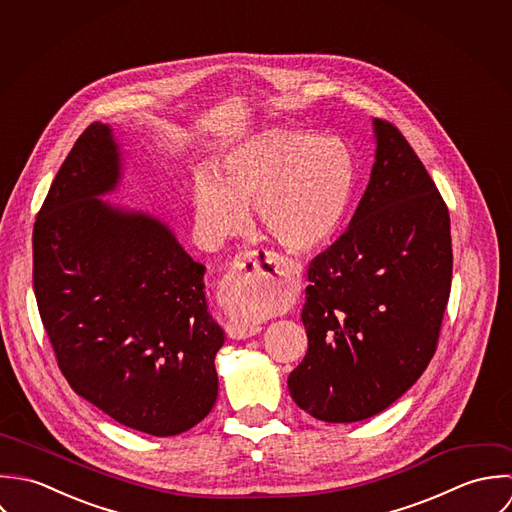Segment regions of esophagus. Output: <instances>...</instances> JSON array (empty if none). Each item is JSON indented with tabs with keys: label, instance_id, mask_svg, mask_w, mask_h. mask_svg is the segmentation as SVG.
I'll list each match as a JSON object with an SVG mask.
<instances>
[{
	"label": "esophagus",
	"instance_id": "34e87169",
	"mask_svg": "<svg viewBox=\"0 0 512 512\" xmlns=\"http://www.w3.org/2000/svg\"><path fill=\"white\" fill-rule=\"evenodd\" d=\"M301 279V265L277 259L269 271L263 267V257L257 251L239 253L221 283V295L229 301H241L251 295L285 297ZM261 332L257 324H245L239 320L227 322V334L235 340H245Z\"/></svg>",
	"mask_w": 512,
	"mask_h": 512
}]
</instances>
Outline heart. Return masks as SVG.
Instances as JSON below:
<instances>
[{
  "label": "heart",
  "instance_id": "heart-1",
  "mask_svg": "<svg viewBox=\"0 0 512 512\" xmlns=\"http://www.w3.org/2000/svg\"><path fill=\"white\" fill-rule=\"evenodd\" d=\"M354 190L350 152L334 138L295 128H267L223 154L213 178L194 182L196 221L207 241L223 243L247 225L255 207L259 227L283 249L310 253L338 231ZM267 303L247 299V318L265 314Z\"/></svg>",
  "mask_w": 512,
  "mask_h": 512
}]
</instances>
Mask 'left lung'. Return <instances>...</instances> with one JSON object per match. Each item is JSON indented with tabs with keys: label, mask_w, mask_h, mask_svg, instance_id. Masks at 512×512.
<instances>
[{
	"label": "left lung",
	"mask_w": 512,
	"mask_h": 512,
	"mask_svg": "<svg viewBox=\"0 0 512 512\" xmlns=\"http://www.w3.org/2000/svg\"><path fill=\"white\" fill-rule=\"evenodd\" d=\"M376 152L348 229L308 267L305 360L289 392L328 423L374 417L400 400L435 354L451 291V229L402 132L372 118Z\"/></svg>",
	"instance_id": "obj_1"
}]
</instances>
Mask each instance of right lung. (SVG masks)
I'll list each match as a JSON object with an SVG mask.
<instances>
[{"instance_id":"obj_1","label":"right lung","mask_w":512,"mask_h":512,"mask_svg":"<svg viewBox=\"0 0 512 512\" xmlns=\"http://www.w3.org/2000/svg\"><path fill=\"white\" fill-rule=\"evenodd\" d=\"M122 180V146L93 122L37 215L33 289L71 388L120 425L170 437L215 406L225 332L207 307L205 265L174 229L103 200Z\"/></svg>"}]
</instances>
